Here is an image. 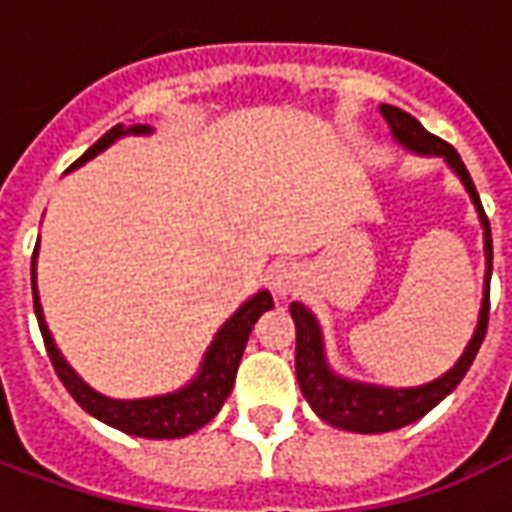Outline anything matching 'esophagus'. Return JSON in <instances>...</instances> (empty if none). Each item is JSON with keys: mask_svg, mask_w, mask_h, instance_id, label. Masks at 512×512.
Segmentation results:
<instances>
[{"mask_svg": "<svg viewBox=\"0 0 512 512\" xmlns=\"http://www.w3.org/2000/svg\"><path fill=\"white\" fill-rule=\"evenodd\" d=\"M301 282H304V274H301V268L296 266V263H282V266L274 268V274H271L274 293L282 296V299L293 296V293L301 288Z\"/></svg>", "mask_w": 512, "mask_h": 512, "instance_id": "1", "label": "esophagus"}]
</instances>
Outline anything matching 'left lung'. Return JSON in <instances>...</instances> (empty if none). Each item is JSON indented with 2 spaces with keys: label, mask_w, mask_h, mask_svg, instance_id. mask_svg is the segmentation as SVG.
I'll list each match as a JSON object with an SVG mask.
<instances>
[{
  "label": "left lung",
  "mask_w": 512,
  "mask_h": 512,
  "mask_svg": "<svg viewBox=\"0 0 512 512\" xmlns=\"http://www.w3.org/2000/svg\"><path fill=\"white\" fill-rule=\"evenodd\" d=\"M381 115L392 128L395 142L419 153V156H441L450 169L461 178L463 189L469 191L480 224H483V241H485V285H483V304H480V321L474 329L472 340L466 345V351L461 359L436 381L422 386H408V389H392V386H376L362 384V381H351L334 373L326 359V348H323L321 326L315 321L304 304L293 301L290 304V315L296 323V378L307 403L312 411L329 422L334 428L351 430V433H386V430H397L403 425L417 422L419 417H425L430 408L439 406L444 397L450 395L455 386L461 384V378L466 376V370L472 367L474 356L483 345L485 329H488V299H491V260H494V249H491V227H488V216L483 211L480 194L474 189L472 175L469 169L463 167L458 150L447 145L444 139L433 136L430 131L422 128L417 117H411L397 106L384 104Z\"/></svg>",
  "instance_id": "left-lung-1"
}]
</instances>
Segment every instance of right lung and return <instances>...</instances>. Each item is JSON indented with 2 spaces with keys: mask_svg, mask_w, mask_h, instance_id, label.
<instances>
[{
  "mask_svg": "<svg viewBox=\"0 0 512 512\" xmlns=\"http://www.w3.org/2000/svg\"><path fill=\"white\" fill-rule=\"evenodd\" d=\"M150 131H153L150 126L109 128L79 161H73L71 169L82 167L84 161H90L98 153H104L106 147L117 142L120 136L150 134ZM35 260H38V246L32 252V299H35V315H38L40 334H43L46 354H49L51 365H54V373L60 376L65 389L71 392L73 400L87 414L101 419L104 425L123 430L128 436H142V439H180V436H189L194 430H200L202 425H208L219 414V408L224 406L227 395L233 392L235 373H238V365H241V356H244L246 340L252 334V326H255L257 318L263 312L274 307V299H271L268 290H260L252 299L244 301L238 307V312H233V318H227V323L216 332L211 348L202 356L200 373L191 378L183 389H178V392L156 397H139V400H115V397H106L101 392H95L90 384H84L82 378L76 376V370L57 351L38 299Z\"/></svg>",
  "mask_w": 512,
  "mask_h": 512,
  "instance_id": "1",
  "label": "right lung"
}]
</instances>
